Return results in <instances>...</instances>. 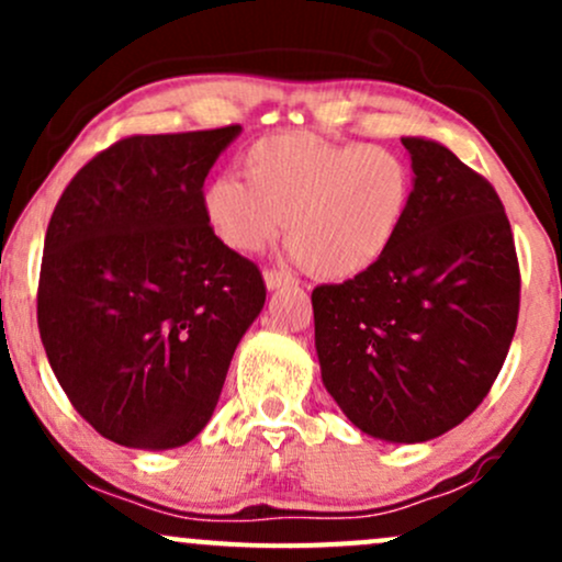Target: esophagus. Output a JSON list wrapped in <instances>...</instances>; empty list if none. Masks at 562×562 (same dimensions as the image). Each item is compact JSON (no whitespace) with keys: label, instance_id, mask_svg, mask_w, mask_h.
Returning <instances> with one entry per match:
<instances>
[{"label":"esophagus","instance_id":"obj_1","mask_svg":"<svg viewBox=\"0 0 562 562\" xmlns=\"http://www.w3.org/2000/svg\"><path fill=\"white\" fill-rule=\"evenodd\" d=\"M263 282H267L269 290H280L285 285H293V277L285 272H277V269H267V272H263Z\"/></svg>","mask_w":562,"mask_h":562}]
</instances>
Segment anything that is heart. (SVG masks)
<instances>
[{
    "label": "heart",
    "mask_w": 562,
    "mask_h": 562,
    "mask_svg": "<svg viewBox=\"0 0 562 562\" xmlns=\"http://www.w3.org/2000/svg\"><path fill=\"white\" fill-rule=\"evenodd\" d=\"M243 178L203 190L209 227L237 254H259L285 224L290 256L322 280L364 274L391 250L409 211L412 173L393 150L282 132L243 153Z\"/></svg>",
    "instance_id": "heart-1"
}]
</instances>
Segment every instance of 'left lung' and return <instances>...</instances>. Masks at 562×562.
Wrapping results in <instances>:
<instances>
[{
    "label": "left lung",
    "instance_id": "8db88e82",
    "mask_svg": "<svg viewBox=\"0 0 562 562\" xmlns=\"http://www.w3.org/2000/svg\"><path fill=\"white\" fill-rule=\"evenodd\" d=\"M412 200L375 267L312 293L322 383L359 430L420 443L475 412L520 306L513 229L494 187L449 147L402 137Z\"/></svg>",
    "mask_w": 562,
    "mask_h": 562
}]
</instances>
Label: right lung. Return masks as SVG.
I'll list each match as a JSON object with an SVG mask.
<instances>
[{
    "label": "right lung",
    "mask_w": 562,
    "mask_h": 562,
    "mask_svg": "<svg viewBox=\"0 0 562 562\" xmlns=\"http://www.w3.org/2000/svg\"><path fill=\"white\" fill-rule=\"evenodd\" d=\"M240 132L115 142L70 179L49 218L44 351L74 409L121 447L192 441L267 301L259 267L203 216L205 177Z\"/></svg>",
    "instance_id": "1"
}]
</instances>
